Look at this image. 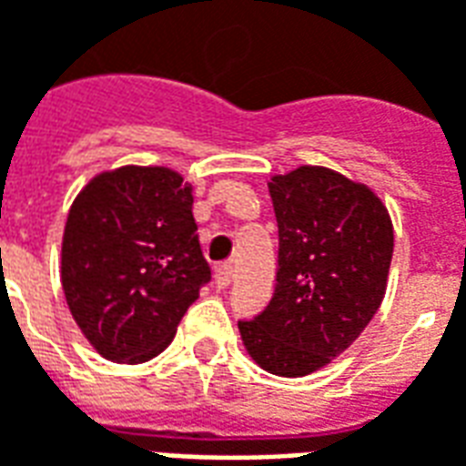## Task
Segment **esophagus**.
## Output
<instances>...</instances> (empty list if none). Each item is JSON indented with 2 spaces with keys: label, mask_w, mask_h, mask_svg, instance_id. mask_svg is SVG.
Masks as SVG:
<instances>
[{
  "label": "esophagus",
  "mask_w": 466,
  "mask_h": 466,
  "mask_svg": "<svg viewBox=\"0 0 466 466\" xmlns=\"http://www.w3.org/2000/svg\"><path fill=\"white\" fill-rule=\"evenodd\" d=\"M215 284L217 289H227L232 284V264H222V267L215 271Z\"/></svg>",
  "instance_id": "34e87169"
}]
</instances>
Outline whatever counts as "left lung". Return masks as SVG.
Segmentation results:
<instances>
[{
    "instance_id": "8db88e82",
    "label": "left lung",
    "mask_w": 466,
    "mask_h": 466,
    "mask_svg": "<svg viewBox=\"0 0 466 466\" xmlns=\"http://www.w3.org/2000/svg\"><path fill=\"white\" fill-rule=\"evenodd\" d=\"M277 289L267 311L239 320L247 353L267 373L320 370L370 323L388 289L392 219L373 189L320 165L274 175Z\"/></svg>"
}]
</instances>
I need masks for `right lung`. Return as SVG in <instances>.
<instances>
[{"label":"right lung","mask_w":466,"mask_h":466,"mask_svg":"<svg viewBox=\"0 0 466 466\" xmlns=\"http://www.w3.org/2000/svg\"><path fill=\"white\" fill-rule=\"evenodd\" d=\"M192 187L163 165L98 172L68 209L61 286L76 326L113 363H146L175 339L209 281Z\"/></svg>","instance_id":"1"}]
</instances>
